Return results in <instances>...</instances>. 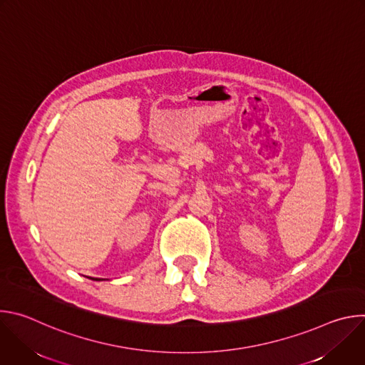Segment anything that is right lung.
Segmentation results:
<instances>
[{"label":"right lung","instance_id":"1","mask_svg":"<svg viewBox=\"0 0 365 365\" xmlns=\"http://www.w3.org/2000/svg\"><path fill=\"white\" fill-rule=\"evenodd\" d=\"M92 280H96V282H101V280H103V279H98V277H92Z\"/></svg>","mask_w":365,"mask_h":365}]
</instances>
